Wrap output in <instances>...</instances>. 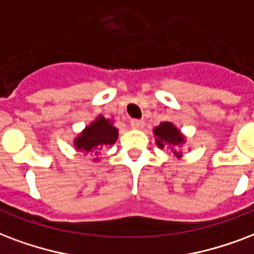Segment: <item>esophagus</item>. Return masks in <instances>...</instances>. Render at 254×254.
<instances>
[{"label":"esophagus","instance_id":"34e87169","mask_svg":"<svg viewBox=\"0 0 254 254\" xmlns=\"http://www.w3.org/2000/svg\"><path fill=\"white\" fill-rule=\"evenodd\" d=\"M144 125H145V123L142 121V120L134 119L130 121V127H133V129H142V127H144Z\"/></svg>","mask_w":254,"mask_h":254}]
</instances>
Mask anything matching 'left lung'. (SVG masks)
<instances>
[{
	"label": "left lung",
	"instance_id": "left-lung-1",
	"mask_svg": "<svg viewBox=\"0 0 254 254\" xmlns=\"http://www.w3.org/2000/svg\"><path fill=\"white\" fill-rule=\"evenodd\" d=\"M154 137H156V144L160 149H164L166 146L170 149V152L173 153L177 158L183 157V152L180 150L185 142L187 138L185 135L180 131L179 127H176V125L169 121L161 123L158 127L153 129Z\"/></svg>",
	"mask_w": 254,
	"mask_h": 254
}]
</instances>
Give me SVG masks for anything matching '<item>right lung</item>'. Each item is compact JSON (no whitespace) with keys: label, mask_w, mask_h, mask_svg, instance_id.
<instances>
[{"label":"right lung","mask_w":254,"mask_h":254,"mask_svg":"<svg viewBox=\"0 0 254 254\" xmlns=\"http://www.w3.org/2000/svg\"><path fill=\"white\" fill-rule=\"evenodd\" d=\"M117 138L119 129L114 127L113 121L105 119L104 116H98L75 137L74 148L84 154L98 156L102 149L112 146ZM94 161H98V158H94Z\"/></svg>","instance_id":"1"}]
</instances>
